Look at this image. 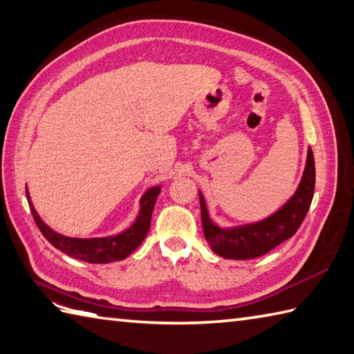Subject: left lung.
<instances>
[{
    "mask_svg": "<svg viewBox=\"0 0 354 354\" xmlns=\"http://www.w3.org/2000/svg\"><path fill=\"white\" fill-rule=\"evenodd\" d=\"M315 192V157L308 148L304 174L297 192L275 214L261 221L236 227H220L209 217L205 197L200 196L201 225L205 238L215 254L226 259H252L268 254L288 240L306 218Z\"/></svg>",
    "mask_w": 354,
    "mask_h": 354,
    "instance_id": "left-lung-1",
    "label": "left lung"
}]
</instances>
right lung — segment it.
<instances>
[{
    "mask_svg": "<svg viewBox=\"0 0 354 354\" xmlns=\"http://www.w3.org/2000/svg\"><path fill=\"white\" fill-rule=\"evenodd\" d=\"M160 189L162 186H154L143 194L140 198L139 215H137L136 221L127 230H124V232L119 235L104 238H71L55 232L53 229H50L46 223L41 220L38 212H36V209L33 207L30 197H28L27 189L26 194L36 226L39 227L42 235L47 238L52 246L76 259H82V261L91 264H105L127 258L131 252H134L140 246L143 240H145L151 225V215H153V209L158 194H160Z\"/></svg>",
    "mask_w": 354,
    "mask_h": 354,
    "instance_id": "1",
    "label": "right lung"
}]
</instances>
